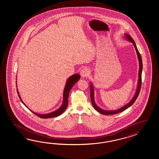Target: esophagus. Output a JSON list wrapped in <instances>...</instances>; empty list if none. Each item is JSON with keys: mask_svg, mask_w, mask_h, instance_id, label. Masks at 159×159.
I'll return each mask as SVG.
<instances>
[{"mask_svg": "<svg viewBox=\"0 0 159 159\" xmlns=\"http://www.w3.org/2000/svg\"><path fill=\"white\" fill-rule=\"evenodd\" d=\"M89 72H90V70L88 67H84V69H82L80 72V75L83 78H84V77H86L89 76Z\"/></svg>", "mask_w": 159, "mask_h": 159, "instance_id": "34e87169", "label": "esophagus"}]
</instances>
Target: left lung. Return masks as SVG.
Masks as SVG:
<instances>
[{"instance_id":"left-lung-1","label":"left lung","mask_w":159,"mask_h":159,"mask_svg":"<svg viewBox=\"0 0 159 159\" xmlns=\"http://www.w3.org/2000/svg\"><path fill=\"white\" fill-rule=\"evenodd\" d=\"M124 39H126L129 42H130L131 43H132L133 45L134 46L135 50L136 51V53H137L138 59V61H139V73H138V82L136 90L135 95L134 96L133 98H132V100L128 103H127L126 105H125V106H123L122 107H121V108L118 109V110H105L102 109L100 107H99L97 105L96 103L95 102V100H94V86H93V84L92 82H90V97H91L92 105H93V107L95 108V110L96 111L99 112L100 113H101V114H103V115L116 114H118V113H120V112L124 111L126 109L128 108L129 107L132 106L135 102V100H136V98H138V97L139 96V94L140 87H141V83H142V69H143L142 57H141V55L140 54L138 48L136 47V43H135L134 40L130 37V35L125 33V34H124Z\"/></svg>"}]
</instances>
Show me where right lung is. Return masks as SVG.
Here are the masks:
<instances>
[{
  "label": "right lung",
  "mask_w": 159,
  "mask_h": 159,
  "mask_svg": "<svg viewBox=\"0 0 159 159\" xmlns=\"http://www.w3.org/2000/svg\"><path fill=\"white\" fill-rule=\"evenodd\" d=\"M80 79V76L79 74H74V75H73L71 76H70L67 79V81L66 82V85H65V88H64L63 93V101L62 105L57 110L53 111V112H49L48 114H38V113H36L34 111L31 110L29 107L24 104V102L21 100V98L20 96L19 92V90H18L17 89V94H18L20 100H21V102L27 108H29V110H30L33 113H34V114H35L36 116H38L41 118H48L57 117L58 116L61 115L63 112L65 111V110L66 109L67 105H68V97H69V92L70 91V90L72 88L73 86L75 85V84H76L79 81V80ZM16 84H17V82H16ZM16 86H17V84H16Z\"/></svg>",
  "instance_id": "obj_1"
}]
</instances>
